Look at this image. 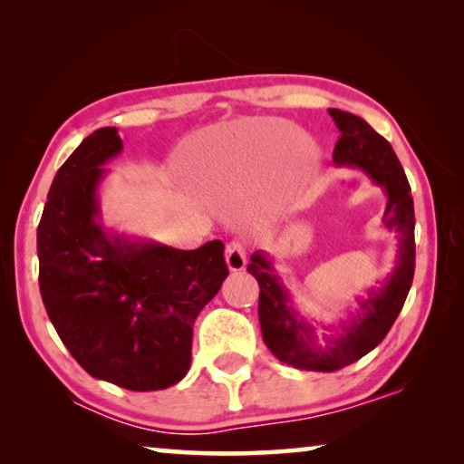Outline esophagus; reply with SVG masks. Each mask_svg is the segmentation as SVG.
<instances>
[{
	"instance_id": "esophagus-1",
	"label": "esophagus",
	"mask_w": 464,
	"mask_h": 464,
	"mask_svg": "<svg viewBox=\"0 0 464 464\" xmlns=\"http://www.w3.org/2000/svg\"><path fill=\"white\" fill-rule=\"evenodd\" d=\"M225 262L229 266L231 272H241L246 270L247 264V251L241 241H231L225 249Z\"/></svg>"
}]
</instances>
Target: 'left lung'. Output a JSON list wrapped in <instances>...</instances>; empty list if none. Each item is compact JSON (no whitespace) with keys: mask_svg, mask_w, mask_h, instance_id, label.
I'll return each instance as SVG.
<instances>
[{"mask_svg":"<svg viewBox=\"0 0 464 464\" xmlns=\"http://www.w3.org/2000/svg\"><path fill=\"white\" fill-rule=\"evenodd\" d=\"M335 127L340 129L334 149L337 166L360 168L387 192V208L382 221L387 229L397 231L399 249L395 270L389 274L381 288H371L368 296L360 298V309L350 321H342L325 342L319 340L307 319L293 307L286 286L272 260L262 251L251 256L247 272L260 285V315L262 337L270 352L280 362L301 371L334 372L356 362L379 345L403 309L410 293L415 270V217L411 188L389 140L381 137L371 124L352 112L329 108Z\"/></svg>","mask_w":464,"mask_h":464,"instance_id":"left-lung-1","label":"left lung"}]
</instances>
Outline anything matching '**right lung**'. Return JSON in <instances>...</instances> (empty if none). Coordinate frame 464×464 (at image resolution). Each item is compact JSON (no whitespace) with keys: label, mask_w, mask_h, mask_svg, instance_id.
Instances as JSON below:
<instances>
[{"label":"right lung","mask_w":464,"mask_h":464,"mask_svg":"<svg viewBox=\"0 0 464 464\" xmlns=\"http://www.w3.org/2000/svg\"><path fill=\"white\" fill-rule=\"evenodd\" d=\"M121 151L119 130L104 127L59 168L36 231L38 285L85 372L129 391H160L186 376L194 321L229 270L218 239L186 251L102 227V166Z\"/></svg>","instance_id":"1"}]
</instances>
